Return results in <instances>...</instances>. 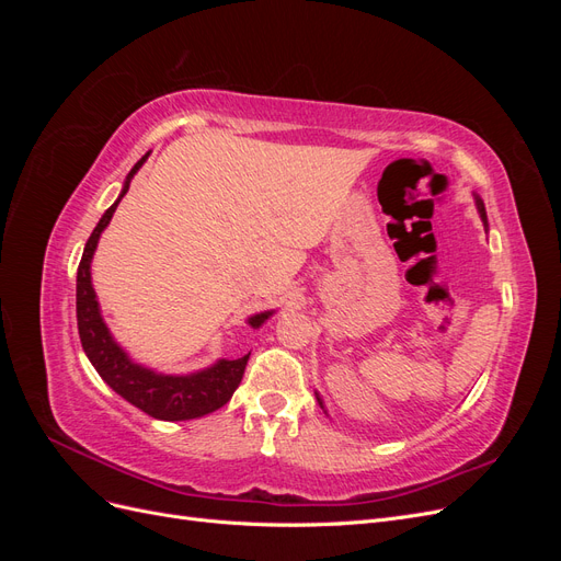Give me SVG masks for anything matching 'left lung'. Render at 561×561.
<instances>
[{
	"instance_id": "obj_1",
	"label": "left lung",
	"mask_w": 561,
	"mask_h": 561,
	"mask_svg": "<svg viewBox=\"0 0 561 561\" xmlns=\"http://www.w3.org/2000/svg\"><path fill=\"white\" fill-rule=\"evenodd\" d=\"M478 210H480V215H482V219H484V225H486V213H484V203L478 198ZM318 402H320V407H322V400L318 398Z\"/></svg>"
}]
</instances>
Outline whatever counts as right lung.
<instances>
[{"label":"right lung","instance_id":"add662e5","mask_svg":"<svg viewBox=\"0 0 561 561\" xmlns=\"http://www.w3.org/2000/svg\"><path fill=\"white\" fill-rule=\"evenodd\" d=\"M147 157L149 154H145L130 168L122 194H118V198L105 210V215L100 217L98 227L89 236L87 248H83L81 262L77 268V325L83 353L89 355L91 365L112 390H116L118 396L149 416L161 421H186L206 416L231 400L233 390L239 388L243 379L250 353L239 360H217L213 367L194 371V375L186 377L157 375V371L133 363L128 358V353L114 342L103 316H100L95 290L91 285V260L98 248L100 233L110 225L118 201L126 196L133 175L140 171V165L147 161ZM271 313L274 311H264L248 318L250 328H262V322L268 320Z\"/></svg>","mask_w":561,"mask_h":561}]
</instances>
